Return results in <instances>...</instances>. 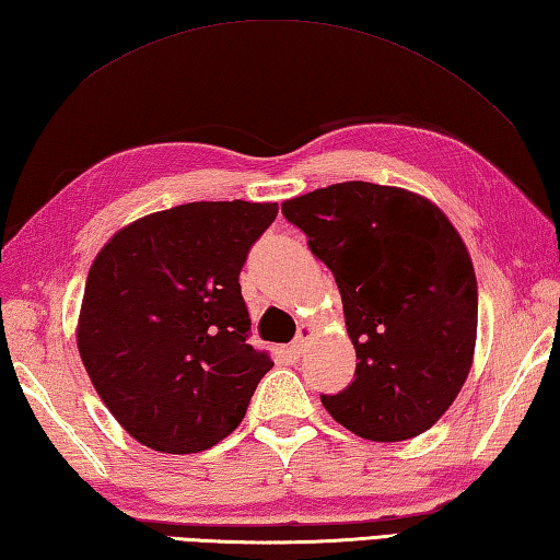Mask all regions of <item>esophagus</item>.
<instances>
[{"instance_id": "34e87169", "label": "esophagus", "mask_w": 560, "mask_h": 560, "mask_svg": "<svg viewBox=\"0 0 560 560\" xmlns=\"http://www.w3.org/2000/svg\"><path fill=\"white\" fill-rule=\"evenodd\" d=\"M312 339V327L310 325H302L300 327V331H298V337H295V341H292V354H305V349H307V341Z\"/></svg>"}]
</instances>
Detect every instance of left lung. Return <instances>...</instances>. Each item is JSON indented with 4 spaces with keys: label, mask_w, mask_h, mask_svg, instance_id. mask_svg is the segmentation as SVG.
Masks as SVG:
<instances>
[{
    "label": "left lung",
    "mask_w": 560,
    "mask_h": 560,
    "mask_svg": "<svg viewBox=\"0 0 560 560\" xmlns=\"http://www.w3.org/2000/svg\"><path fill=\"white\" fill-rule=\"evenodd\" d=\"M282 213L335 272L357 349L354 381L322 396L329 416L374 443L425 433L475 357L477 278L455 225L423 196L371 182L310 191Z\"/></svg>",
    "instance_id": "obj_1"
}]
</instances>
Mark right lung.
Listing matches in <instances>:
<instances>
[{"mask_svg": "<svg viewBox=\"0 0 560 560\" xmlns=\"http://www.w3.org/2000/svg\"><path fill=\"white\" fill-rule=\"evenodd\" d=\"M278 203L194 201L125 225L85 280L78 351L137 443L170 455L231 435L272 369L248 345L238 275Z\"/></svg>", "mask_w": 560, "mask_h": 560, "instance_id": "obj_1", "label": "right lung"}]
</instances>
